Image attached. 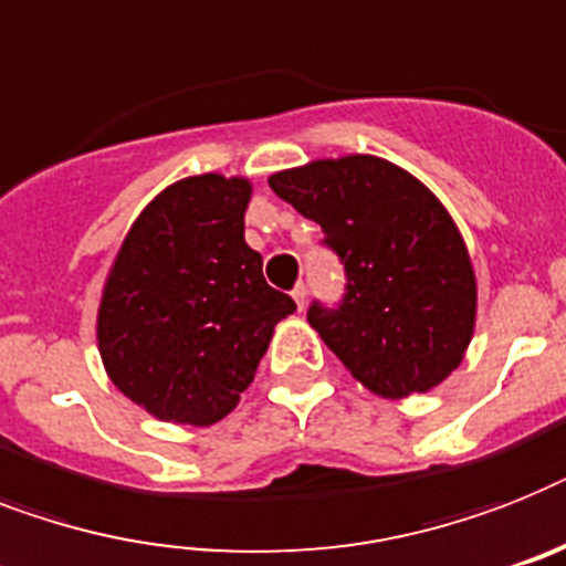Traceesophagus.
<instances>
[{
  "instance_id": "obj_1",
  "label": "esophagus",
  "mask_w": 566,
  "mask_h": 566,
  "mask_svg": "<svg viewBox=\"0 0 566 566\" xmlns=\"http://www.w3.org/2000/svg\"><path fill=\"white\" fill-rule=\"evenodd\" d=\"M292 297H294V303H297V310H303V306H306V286H303V283H297V286L292 289Z\"/></svg>"
}]
</instances>
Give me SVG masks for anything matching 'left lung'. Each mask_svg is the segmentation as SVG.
<instances>
[{"instance_id":"1","label":"left lung","mask_w":566,"mask_h":566,"mask_svg":"<svg viewBox=\"0 0 566 566\" xmlns=\"http://www.w3.org/2000/svg\"><path fill=\"white\" fill-rule=\"evenodd\" d=\"M269 185L324 228L344 263V301L338 310L312 303L310 324L353 378L381 399L442 385L478 321V280L446 205L378 156L317 158Z\"/></svg>"}]
</instances>
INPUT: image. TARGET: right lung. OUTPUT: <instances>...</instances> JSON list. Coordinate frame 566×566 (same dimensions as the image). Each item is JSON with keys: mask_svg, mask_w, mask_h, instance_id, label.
<instances>
[{"mask_svg": "<svg viewBox=\"0 0 566 566\" xmlns=\"http://www.w3.org/2000/svg\"><path fill=\"white\" fill-rule=\"evenodd\" d=\"M251 181L202 172L138 213L106 274L97 349L120 394L156 419L213 424L254 381L297 306L245 242Z\"/></svg>", "mask_w": 566, "mask_h": 566, "instance_id": "right-lung-1", "label": "right lung"}]
</instances>
